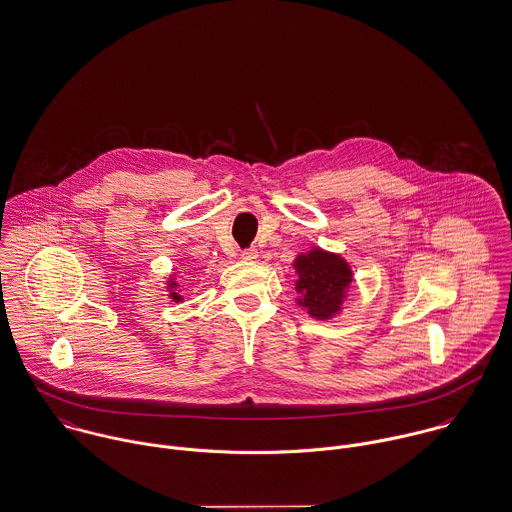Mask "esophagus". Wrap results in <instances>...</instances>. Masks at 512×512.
Masks as SVG:
<instances>
[{"mask_svg": "<svg viewBox=\"0 0 512 512\" xmlns=\"http://www.w3.org/2000/svg\"><path fill=\"white\" fill-rule=\"evenodd\" d=\"M257 257H259V253H257L255 247H249V249L241 251V259H245V261H255Z\"/></svg>", "mask_w": 512, "mask_h": 512, "instance_id": "obj_1", "label": "esophagus"}]
</instances>
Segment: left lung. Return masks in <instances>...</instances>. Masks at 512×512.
Segmentation results:
<instances>
[{"label":"left lung","instance_id":"1","mask_svg":"<svg viewBox=\"0 0 512 512\" xmlns=\"http://www.w3.org/2000/svg\"><path fill=\"white\" fill-rule=\"evenodd\" d=\"M295 269L299 273V281L295 283L297 303L308 308V314L318 320L334 316L352 283L348 263L340 255L312 249L295 259Z\"/></svg>","mask_w":512,"mask_h":512}]
</instances>
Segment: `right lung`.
Masks as SVG:
<instances>
[{"instance_id":"obj_1","label":"right lung","mask_w":512,"mask_h":512,"mask_svg":"<svg viewBox=\"0 0 512 512\" xmlns=\"http://www.w3.org/2000/svg\"><path fill=\"white\" fill-rule=\"evenodd\" d=\"M168 285H170V291H174V289H176V287H178V283H176V281H174V279H172V281H168ZM170 297H172V299H174V301H182V297H180V295H178V293H170Z\"/></svg>"}]
</instances>
